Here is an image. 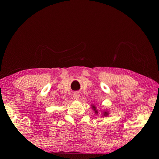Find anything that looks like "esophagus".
Segmentation results:
<instances>
[{
    "mask_svg": "<svg viewBox=\"0 0 159 159\" xmlns=\"http://www.w3.org/2000/svg\"><path fill=\"white\" fill-rule=\"evenodd\" d=\"M79 97H80V95H79V93H77V92L74 93V94H73V98H74V99H79Z\"/></svg>",
    "mask_w": 159,
    "mask_h": 159,
    "instance_id": "34e87169",
    "label": "esophagus"
}]
</instances>
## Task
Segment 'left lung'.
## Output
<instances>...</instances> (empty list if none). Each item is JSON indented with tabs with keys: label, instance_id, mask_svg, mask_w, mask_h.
<instances>
[{
	"label": "left lung",
	"instance_id": "8db88e82",
	"mask_svg": "<svg viewBox=\"0 0 159 159\" xmlns=\"http://www.w3.org/2000/svg\"><path fill=\"white\" fill-rule=\"evenodd\" d=\"M92 108L93 109V110L94 111H95V114H98V111H97V109H96V107L94 106V105H92ZM109 115V113L107 112V111H104V113H103V116H107Z\"/></svg>",
	"mask_w": 159,
	"mask_h": 159
}]
</instances>
